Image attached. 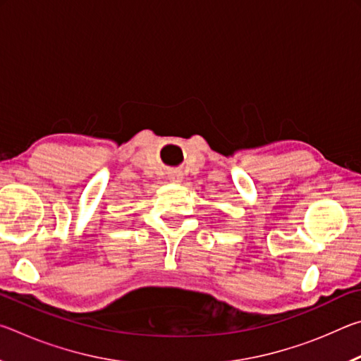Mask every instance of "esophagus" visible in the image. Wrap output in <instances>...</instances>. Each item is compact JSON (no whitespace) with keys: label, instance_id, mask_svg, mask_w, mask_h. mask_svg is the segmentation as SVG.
<instances>
[{"label":"esophagus","instance_id":"obj_1","mask_svg":"<svg viewBox=\"0 0 361 361\" xmlns=\"http://www.w3.org/2000/svg\"><path fill=\"white\" fill-rule=\"evenodd\" d=\"M169 180L172 183H176V185H180V183L183 181V173L180 172V170H170Z\"/></svg>","mask_w":361,"mask_h":361}]
</instances>
